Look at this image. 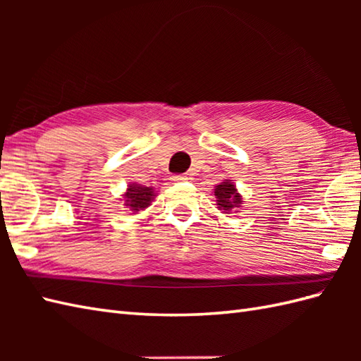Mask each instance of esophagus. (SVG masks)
Returning <instances> with one entry per match:
<instances>
[{
    "instance_id": "1",
    "label": "esophagus",
    "mask_w": 361,
    "mask_h": 361,
    "mask_svg": "<svg viewBox=\"0 0 361 361\" xmlns=\"http://www.w3.org/2000/svg\"><path fill=\"white\" fill-rule=\"evenodd\" d=\"M171 180H172V181H185V180H188V178H186L185 175H172Z\"/></svg>"
}]
</instances>
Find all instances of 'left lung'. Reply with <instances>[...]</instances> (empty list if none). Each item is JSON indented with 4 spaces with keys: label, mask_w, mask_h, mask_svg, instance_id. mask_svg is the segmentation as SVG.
Here are the masks:
<instances>
[{
    "label": "left lung",
    "mask_w": 361,
    "mask_h": 361,
    "mask_svg": "<svg viewBox=\"0 0 361 361\" xmlns=\"http://www.w3.org/2000/svg\"><path fill=\"white\" fill-rule=\"evenodd\" d=\"M214 195L217 198L219 209H224V212H231L233 208H239L242 204V198L237 192L235 186L231 181H224L214 189Z\"/></svg>",
    "instance_id": "left-lung-1"
}]
</instances>
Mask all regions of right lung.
<instances>
[{"label": "right lung", "mask_w": 361, "mask_h": 361, "mask_svg": "<svg viewBox=\"0 0 361 361\" xmlns=\"http://www.w3.org/2000/svg\"><path fill=\"white\" fill-rule=\"evenodd\" d=\"M155 197V192H153L152 188H145L137 185V183H132L128 186L127 192L124 194V202L127 208H130V211L137 212L141 209H145L150 204V202Z\"/></svg>", "instance_id": "1"}]
</instances>
